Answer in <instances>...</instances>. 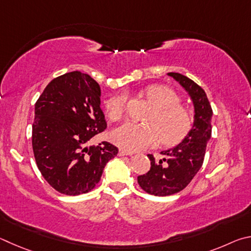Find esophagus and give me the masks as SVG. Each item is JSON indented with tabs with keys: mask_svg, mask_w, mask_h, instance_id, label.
Segmentation results:
<instances>
[{
	"mask_svg": "<svg viewBox=\"0 0 251 251\" xmlns=\"http://www.w3.org/2000/svg\"><path fill=\"white\" fill-rule=\"evenodd\" d=\"M118 155H119V156H125V155H132V153H130V152H126V151H125V150H122V149H120V150H119Z\"/></svg>",
	"mask_w": 251,
	"mask_h": 251,
	"instance_id": "1",
	"label": "esophagus"
}]
</instances>
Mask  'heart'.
Wrapping results in <instances>:
<instances>
[{"label": "heart", "mask_w": 251, "mask_h": 251, "mask_svg": "<svg viewBox=\"0 0 251 251\" xmlns=\"http://www.w3.org/2000/svg\"><path fill=\"white\" fill-rule=\"evenodd\" d=\"M144 95L153 104L149 117L151 123L126 122L113 131L112 142L122 150L141 151L154 144L157 139L165 146H175L182 141L192 128L190 112L179 103V97L174 90L163 85H151L144 89ZM126 96L123 92L110 97L105 102L108 117L119 121L125 113ZM153 125H152L151 123Z\"/></svg>", "instance_id": "1"}]
</instances>
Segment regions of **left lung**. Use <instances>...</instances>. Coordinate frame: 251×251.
<instances>
[{"mask_svg": "<svg viewBox=\"0 0 251 251\" xmlns=\"http://www.w3.org/2000/svg\"><path fill=\"white\" fill-rule=\"evenodd\" d=\"M168 75L191 97L194 105V121L181 143L161 152L163 159L156 161L153 155H148L151 169L147 174L138 176V183L143 191L155 196L173 195L190 184L203 165L206 146L212 135L213 110L203 88L182 74Z\"/></svg>", "mask_w": 251, "mask_h": 251, "instance_id": "obj_1", "label": "left lung"}]
</instances>
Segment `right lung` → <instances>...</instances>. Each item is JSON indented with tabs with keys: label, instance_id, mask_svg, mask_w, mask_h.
I'll return each mask as SVG.
<instances>
[{
	"label": "right lung",
	"instance_id": "right-lung-1",
	"mask_svg": "<svg viewBox=\"0 0 251 251\" xmlns=\"http://www.w3.org/2000/svg\"><path fill=\"white\" fill-rule=\"evenodd\" d=\"M105 128L100 87L89 75L72 72L48 83L35 103L32 144L37 168L51 187L75 196L99 183L118 148L88 143Z\"/></svg>",
	"mask_w": 251,
	"mask_h": 251
}]
</instances>
